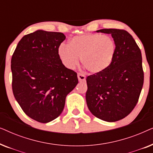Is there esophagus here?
I'll list each match as a JSON object with an SVG mask.
<instances>
[{
    "label": "esophagus",
    "instance_id": "obj_1",
    "mask_svg": "<svg viewBox=\"0 0 153 153\" xmlns=\"http://www.w3.org/2000/svg\"><path fill=\"white\" fill-rule=\"evenodd\" d=\"M78 79L79 81H85V76L82 73H78Z\"/></svg>",
    "mask_w": 153,
    "mask_h": 153
}]
</instances>
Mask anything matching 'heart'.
<instances>
[{"label":"heart","instance_id":"1","mask_svg":"<svg viewBox=\"0 0 153 153\" xmlns=\"http://www.w3.org/2000/svg\"><path fill=\"white\" fill-rule=\"evenodd\" d=\"M116 45L111 37L98 33H87L73 37L69 45L58 48V56L68 69H74L81 61L93 74L105 71L112 63Z\"/></svg>","mask_w":153,"mask_h":153}]
</instances>
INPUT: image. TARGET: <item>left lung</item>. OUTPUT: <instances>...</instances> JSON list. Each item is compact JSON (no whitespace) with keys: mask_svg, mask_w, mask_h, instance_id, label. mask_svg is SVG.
Instances as JSON below:
<instances>
[{"mask_svg":"<svg viewBox=\"0 0 153 153\" xmlns=\"http://www.w3.org/2000/svg\"><path fill=\"white\" fill-rule=\"evenodd\" d=\"M97 32L111 34L116 52L105 71L87 76L85 99L95 117L116 122L128 116L139 101L144 80L141 52L125 30L104 28Z\"/></svg>","mask_w":153,"mask_h":153,"instance_id":"obj_1","label":"left lung"}]
</instances>
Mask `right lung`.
Masks as SVG:
<instances>
[{"label": "right lung", "instance_id": "1", "mask_svg": "<svg viewBox=\"0 0 153 153\" xmlns=\"http://www.w3.org/2000/svg\"><path fill=\"white\" fill-rule=\"evenodd\" d=\"M63 33L39 30L24 35L11 60L12 92L30 118L47 123L63 111L65 98L78 83L77 74L65 67L58 48Z\"/></svg>", "mask_w": 153, "mask_h": 153}]
</instances>
